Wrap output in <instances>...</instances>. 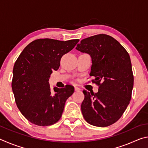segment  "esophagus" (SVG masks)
<instances>
[{
  "label": "esophagus",
  "mask_w": 148,
  "mask_h": 148,
  "mask_svg": "<svg viewBox=\"0 0 148 148\" xmlns=\"http://www.w3.org/2000/svg\"><path fill=\"white\" fill-rule=\"evenodd\" d=\"M74 90H75V91H79L81 89H80L79 88V87H74Z\"/></svg>",
  "instance_id": "esophagus-1"
}]
</instances>
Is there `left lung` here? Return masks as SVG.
<instances>
[{
    "instance_id": "obj_1",
    "label": "left lung",
    "mask_w": 148,
    "mask_h": 148,
    "mask_svg": "<svg viewBox=\"0 0 148 148\" xmlns=\"http://www.w3.org/2000/svg\"><path fill=\"white\" fill-rule=\"evenodd\" d=\"M76 49L89 53L92 58L90 76L99 86L94 93L84 90L82 112L88 123L108 127L123 114L130 102L134 76L130 56L122 45L113 37L104 34L85 38Z\"/></svg>"
}]
</instances>
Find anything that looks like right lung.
<instances>
[{
    "label": "right lung",
    "instance_id": "add662e5",
    "mask_svg": "<svg viewBox=\"0 0 148 148\" xmlns=\"http://www.w3.org/2000/svg\"><path fill=\"white\" fill-rule=\"evenodd\" d=\"M79 41L37 39L27 45L17 59L12 91L19 111L32 123L49 126L61 119L65 102L73 94L74 87L66 85L64 88L52 89L49 78L53 70L59 69L62 56Z\"/></svg>",
    "mask_w": 148,
    "mask_h": 148
}]
</instances>
